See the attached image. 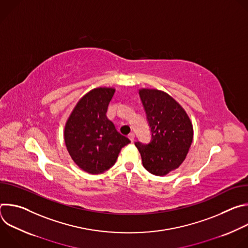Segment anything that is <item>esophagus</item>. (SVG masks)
Masks as SVG:
<instances>
[{
	"label": "esophagus",
	"mask_w": 248,
	"mask_h": 248,
	"mask_svg": "<svg viewBox=\"0 0 248 248\" xmlns=\"http://www.w3.org/2000/svg\"><path fill=\"white\" fill-rule=\"evenodd\" d=\"M128 138H129V140L131 141V142H133V141H134V133H133V132L129 133V134H128Z\"/></svg>",
	"instance_id": "esophagus-1"
}]
</instances>
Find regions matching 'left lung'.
I'll return each mask as SVG.
<instances>
[{"mask_svg":"<svg viewBox=\"0 0 248 248\" xmlns=\"http://www.w3.org/2000/svg\"><path fill=\"white\" fill-rule=\"evenodd\" d=\"M152 138L149 144L135 142L143 167L155 175H166L185 161L193 140L192 123L186 110L168 93L139 89Z\"/></svg>","mask_w":248,"mask_h":248,"instance_id":"left-lung-1","label":"left lung"}]
</instances>
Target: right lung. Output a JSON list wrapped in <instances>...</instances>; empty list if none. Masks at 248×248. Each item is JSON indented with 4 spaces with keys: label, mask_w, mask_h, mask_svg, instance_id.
Listing matches in <instances>:
<instances>
[{
    "label": "right lung",
    "mask_w": 248,
    "mask_h": 248,
    "mask_svg": "<svg viewBox=\"0 0 248 248\" xmlns=\"http://www.w3.org/2000/svg\"><path fill=\"white\" fill-rule=\"evenodd\" d=\"M115 91L113 87L90 90L78 102L64 125V143L70 157L92 174L110 169L122 148L130 142L106 116Z\"/></svg>",
    "instance_id": "1"
}]
</instances>
